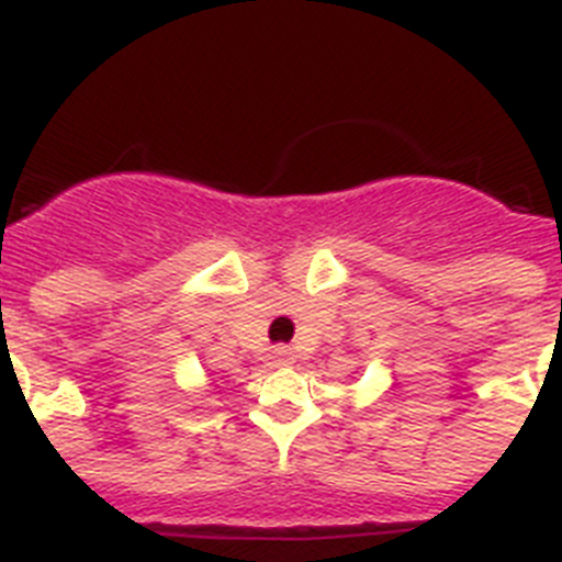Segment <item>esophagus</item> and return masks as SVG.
I'll use <instances>...</instances> for the list:
<instances>
[{
  "label": "esophagus",
  "instance_id": "esophagus-1",
  "mask_svg": "<svg viewBox=\"0 0 562 562\" xmlns=\"http://www.w3.org/2000/svg\"><path fill=\"white\" fill-rule=\"evenodd\" d=\"M292 360H295V351H292L290 346H276V349H272V362H276V366H286V362Z\"/></svg>",
  "mask_w": 562,
  "mask_h": 562
}]
</instances>
